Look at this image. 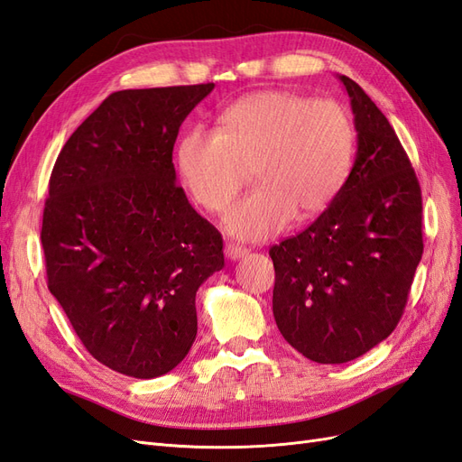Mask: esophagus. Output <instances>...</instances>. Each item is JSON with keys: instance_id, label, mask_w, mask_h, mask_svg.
Returning <instances> with one entry per match:
<instances>
[{"instance_id": "34e87169", "label": "esophagus", "mask_w": 462, "mask_h": 462, "mask_svg": "<svg viewBox=\"0 0 462 462\" xmlns=\"http://www.w3.org/2000/svg\"><path fill=\"white\" fill-rule=\"evenodd\" d=\"M248 254V250L246 248H243V246H239V245H226V256L229 258V260H241V258H245Z\"/></svg>"}]
</instances>
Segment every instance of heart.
Wrapping results in <instances>:
<instances>
[{"label": "heart", "mask_w": 462, "mask_h": 462, "mask_svg": "<svg viewBox=\"0 0 462 462\" xmlns=\"http://www.w3.org/2000/svg\"><path fill=\"white\" fill-rule=\"evenodd\" d=\"M217 121V133L194 127L180 136L177 170L190 197L219 212L253 167L256 189L223 216L236 239L263 241L292 217L319 216L351 175L356 133L339 102L263 90L233 102Z\"/></svg>", "instance_id": "heart-1"}]
</instances>
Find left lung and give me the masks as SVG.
Masks as SVG:
<instances>
[{"label": "left lung", "instance_id": "left-lung-1", "mask_svg": "<svg viewBox=\"0 0 462 462\" xmlns=\"http://www.w3.org/2000/svg\"><path fill=\"white\" fill-rule=\"evenodd\" d=\"M356 158L339 197L309 229L270 248L273 316L318 365H343L387 339L402 316L422 243V192L387 117L353 79Z\"/></svg>", "mask_w": 462, "mask_h": 462}]
</instances>
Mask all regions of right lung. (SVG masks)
Returning a JSON list of instances; mask_svg holds the SVG:
<instances>
[{"mask_svg":"<svg viewBox=\"0 0 462 462\" xmlns=\"http://www.w3.org/2000/svg\"><path fill=\"white\" fill-rule=\"evenodd\" d=\"M214 90H119L69 136L42 219L48 289L87 351L119 374L171 372L197 339V291L219 231L175 185L180 123Z\"/></svg>","mask_w":462,"mask_h":462,"instance_id":"1","label":"right lung"}]
</instances>
